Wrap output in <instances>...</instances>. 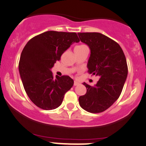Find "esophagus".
Returning <instances> with one entry per match:
<instances>
[{
    "label": "esophagus",
    "mask_w": 146,
    "mask_h": 146,
    "mask_svg": "<svg viewBox=\"0 0 146 146\" xmlns=\"http://www.w3.org/2000/svg\"><path fill=\"white\" fill-rule=\"evenodd\" d=\"M79 84H80V83H79V82H76V81H75V82H74V84H73V85H74L75 86H78Z\"/></svg>",
    "instance_id": "34e87169"
}]
</instances>
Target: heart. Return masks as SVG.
Listing matches in <instances>:
<instances>
[{
  "instance_id": "1",
  "label": "heart",
  "mask_w": 146,
  "mask_h": 146,
  "mask_svg": "<svg viewBox=\"0 0 146 146\" xmlns=\"http://www.w3.org/2000/svg\"><path fill=\"white\" fill-rule=\"evenodd\" d=\"M86 47V45H77V46L75 47V50H80V49L83 48V47Z\"/></svg>"
}]
</instances>
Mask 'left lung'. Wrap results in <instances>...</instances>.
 Returning a JSON list of instances; mask_svg holds the SVG:
<instances>
[{
  "label": "left lung",
  "mask_w": 146,
  "mask_h": 146,
  "mask_svg": "<svg viewBox=\"0 0 146 146\" xmlns=\"http://www.w3.org/2000/svg\"><path fill=\"white\" fill-rule=\"evenodd\" d=\"M78 36L90 49L88 73L100 78L94 86L84 82L87 92L79 97V103L86 111L101 113L111 107L122 92L128 75L125 55L117 42L101 33H78Z\"/></svg>",
  "instance_id": "8db88e82"
}]
</instances>
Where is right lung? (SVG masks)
I'll list each match as a JSON object with an SVG mask.
<instances>
[{"label":"right lung","instance_id":"right-lung-1","mask_svg":"<svg viewBox=\"0 0 146 146\" xmlns=\"http://www.w3.org/2000/svg\"><path fill=\"white\" fill-rule=\"evenodd\" d=\"M79 41L75 33L47 31L31 38L24 47L19 71L26 94L38 108H58L73 86L74 82L69 76L54 78L51 68L68 47Z\"/></svg>","mask_w":146,"mask_h":146}]
</instances>
